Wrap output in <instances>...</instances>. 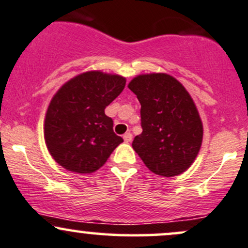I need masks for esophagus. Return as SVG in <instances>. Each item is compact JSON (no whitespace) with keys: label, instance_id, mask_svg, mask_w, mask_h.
Segmentation results:
<instances>
[{"label":"esophagus","instance_id":"obj_1","mask_svg":"<svg viewBox=\"0 0 248 248\" xmlns=\"http://www.w3.org/2000/svg\"><path fill=\"white\" fill-rule=\"evenodd\" d=\"M132 139H133V135L130 134V133H126V134L124 135V142H130V141H132Z\"/></svg>","mask_w":248,"mask_h":248}]
</instances>
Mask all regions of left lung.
I'll return each mask as SVG.
<instances>
[{
  "instance_id": "1",
  "label": "left lung",
  "mask_w": 248,
  "mask_h": 248,
  "mask_svg": "<svg viewBox=\"0 0 248 248\" xmlns=\"http://www.w3.org/2000/svg\"><path fill=\"white\" fill-rule=\"evenodd\" d=\"M128 88L141 105L142 133L134 138L133 149L157 175L170 178L184 173L199 154L203 135L192 96L165 73L135 76Z\"/></svg>"
}]
</instances>
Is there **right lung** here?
Segmentation results:
<instances>
[{
    "label": "right lung",
    "instance_id": "right-lung-1",
    "mask_svg": "<svg viewBox=\"0 0 248 248\" xmlns=\"http://www.w3.org/2000/svg\"><path fill=\"white\" fill-rule=\"evenodd\" d=\"M126 78L100 70L78 74L56 92L45 118V141L53 159L70 172L101 168L124 142L105 108L124 91Z\"/></svg>",
    "mask_w": 248,
    "mask_h": 248
}]
</instances>
